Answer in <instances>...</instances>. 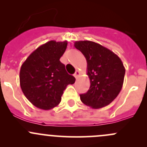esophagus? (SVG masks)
Masks as SVG:
<instances>
[{
  "instance_id": "34e87169",
  "label": "esophagus",
  "mask_w": 147,
  "mask_h": 147,
  "mask_svg": "<svg viewBox=\"0 0 147 147\" xmlns=\"http://www.w3.org/2000/svg\"><path fill=\"white\" fill-rule=\"evenodd\" d=\"M79 75H80V72L78 70H76V72H75V74H74V77L77 79V78L79 77Z\"/></svg>"
}]
</instances>
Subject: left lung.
<instances>
[{
    "instance_id": "left-lung-1",
    "label": "left lung",
    "mask_w": 147,
    "mask_h": 147,
    "mask_svg": "<svg viewBox=\"0 0 147 147\" xmlns=\"http://www.w3.org/2000/svg\"><path fill=\"white\" fill-rule=\"evenodd\" d=\"M74 46L87 60L90 87L80 94L84 105L100 109L109 105L119 94L124 82L125 68L121 59L107 47L92 41H76Z\"/></svg>"
}]
</instances>
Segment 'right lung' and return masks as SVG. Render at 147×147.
Returning a JSON list of instances; mask_svg holds the SVG:
<instances>
[{"instance_id":"1","label":"right lung","mask_w":147,"mask_h":147,"mask_svg":"<svg viewBox=\"0 0 147 147\" xmlns=\"http://www.w3.org/2000/svg\"><path fill=\"white\" fill-rule=\"evenodd\" d=\"M67 45V41H49L34 50L20 67L22 91L39 109L49 110L57 106L67 86L75 82L60 61Z\"/></svg>"}]
</instances>
